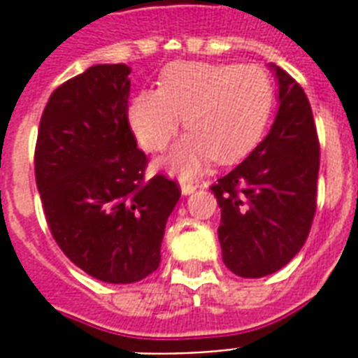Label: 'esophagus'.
Wrapping results in <instances>:
<instances>
[{
    "label": "esophagus",
    "instance_id": "esophagus-1",
    "mask_svg": "<svg viewBox=\"0 0 358 358\" xmlns=\"http://www.w3.org/2000/svg\"><path fill=\"white\" fill-rule=\"evenodd\" d=\"M199 185L195 184V182H182V184H180V189H182V193H184V195H191V193H193V191L197 189Z\"/></svg>",
    "mask_w": 358,
    "mask_h": 358
}]
</instances>
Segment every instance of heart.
Here are the masks:
<instances>
[{
    "label": "heart",
    "mask_w": 358,
    "mask_h": 358,
    "mask_svg": "<svg viewBox=\"0 0 358 358\" xmlns=\"http://www.w3.org/2000/svg\"><path fill=\"white\" fill-rule=\"evenodd\" d=\"M274 106V82L259 65L174 64L159 90H143L127 110L138 143L150 152L169 146L185 118L189 131L165 159L193 176L212 157L233 161L257 143Z\"/></svg>",
    "instance_id": "1"
}]
</instances>
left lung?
I'll return each mask as SVG.
<instances>
[{"label": "left lung", "mask_w": 358, "mask_h": 358, "mask_svg": "<svg viewBox=\"0 0 358 358\" xmlns=\"http://www.w3.org/2000/svg\"><path fill=\"white\" fill-rule=\"evenodd\" d=\"M276 73L278 108L263 143L215 182L223 263L240 278L276 272L300 252L317 206L319 141L312 106L293 76Z\"/></svg>", "instance_id": "obj_1"}]
</instances>
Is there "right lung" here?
Here are the masks:
<instances>
[{
	"label": "right lung",
	"instance_id": "add662e5",
	"mask_svg": "<svg viewBox=\"0 0 358 358\" xmlns=\"http://www.w3.org/2000/svg\"><path fill=\"white\" fill-rule=\"evenodd\" d=\"M124 64L94 65L52 92L41 116L35 180L62 252L90 276L135 283L157 270L161 242L180 199L148 159L127 120Z\"/></svg>",
	"mask_w": 358,
	"mask_h": 358
}]
</instances>
